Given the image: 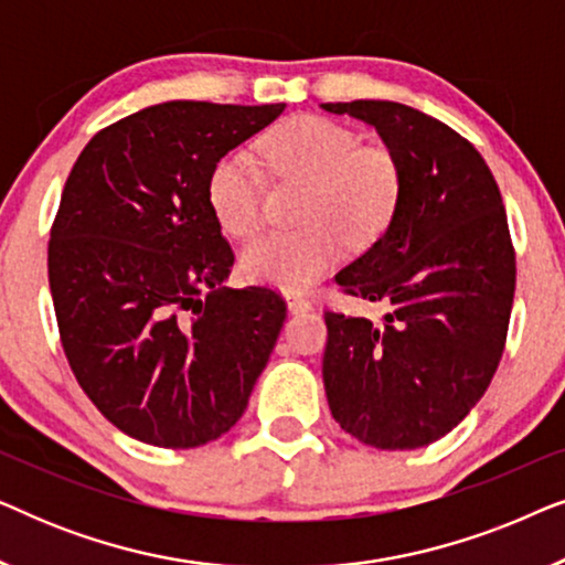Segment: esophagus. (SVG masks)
<instances>
[{"label": "esophagus", "mask_w": 565, "mask_h": 565, "mask_svg": "<svg viewBox=\"0 0 565 565\" xmlns=\"http://www.w3.org/2000/svg\"><path fill=\"white\" fill-rule=\"evenodd\" d=\"M288 311L290 313H306V311H311V300L308 298H303V296H298V292H290L288 298Z\"/></svg>", "instance_id": "34e87169"}]
</instances>
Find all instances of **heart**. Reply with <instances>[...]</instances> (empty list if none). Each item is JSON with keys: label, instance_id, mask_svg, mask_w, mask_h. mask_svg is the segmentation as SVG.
<instances>
[{"label": "heart", "instance_id": "1", "mask_svg": "<svg viewBox=\"0 0 565 565\" xmlns=\"http://www.w3.org/2000/svg\"><path fill=\"white\" fill-rule=\"evenodd\" d=\"M265 164L285 182H308L298 231H275L244 249L249 280L300 290L327 275L344 252L367 249L398 211L404 174L396 153L362 143L319 115L280 122L259 141ZM207 203L228 234L249 238L265 221V174L249 151L221 157L207 177Z\"/></svg>", "mask_w": 565, "mask_h": 565}]
</instances>
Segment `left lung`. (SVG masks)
Segmentation results:
<instances>
[{
    "label": "left lung",
    "mask_w": 565,
    "mask_h": 565,
    "mask_svg": "<svg viewBox=\"0 0 565 565\" xmlns=\"http://www.w3.org/2000/svg\"><path fill=\"white\" fill-rule=\"evenodd\" d=\"M321 107L373 126L404 174L391 226L334 277L391 311L323 313V388L360 443L414 450L458 427L499 367L516 282L504 203L473 143L437 118L385 99Z\"/></svg>",
    "instance_id": "8db88e82"
}]
</instances>
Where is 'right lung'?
<instances>
[{"mask_svg": "<svg viewBox=\"0 0 565 565\" xmlns=\"http://www.w3.org/2000/svg\"><path fill=\"white\" fill-rule=\"evenodd\" d=\"M285 110L174 99L99 130L51 228L66 360L107 422L188 450L234 427L280 337L285 300L223 288L234 252L207 203L221 157Z\"/></svg>", "mask_w": 565, "mask_h": 565, "instance_id": "right-lung-1", "label": "right lung"}]
</instances>
